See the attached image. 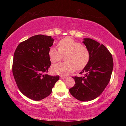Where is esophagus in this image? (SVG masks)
<instances>
[{"mask_svg":"<svg viewBox=\"0 0 126 126\" xmlns=\"http://www.w3.org/2000/svg\"><path fill=\"white\" fill-rule=\"evenodd\" d=\"M61 79H64L67 78V77H61Z\"/></svg>","mask_w":126,"mask_h":126,"instance_id":"obj_1","label":"esophagus"}]
</instances>
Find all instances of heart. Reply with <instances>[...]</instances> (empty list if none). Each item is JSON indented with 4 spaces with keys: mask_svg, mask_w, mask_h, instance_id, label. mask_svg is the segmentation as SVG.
I'll use <instances>...</instances> for the list:
<instances>
[{
    "mask_svg": "<svg viewBox=\"0 0 126 126\" xmlns=\"http://www.w3.org/2000/svg\"><path fill=\"white\" fill-rule=\"evenodd\" d=\"M58 49L51 48L49 50L50 61L55 63L60 61L64 56L65 62L53 65V73L60 75H68L75 69L79 71L86 67L89 60V52L86 47L82 46L71 37L62 39L58 44Z\"/></svg>",
    "mask_w": 126,
    "mask_h": 126,
    "instance_id": "1",
    "label": "heart"
}]
</instances>
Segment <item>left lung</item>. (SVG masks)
Instances as JSON below:
<instances>
[{
    "label": "left lung",
    "mask_w": 126,
    "mask_h": 126,
    "mask_svg": "<svg viewBox=\"0 0 126 126\" xmlns=\"http://www.w3.org/2000/svg\"><path fill=\"white\" fill-rule=\"evenodd\" d=\"M83 43L88 48L89 60L79 74L83 77H73L75 84L69 92L77 99L89 101L99 96L111 77L113 61L111 53L103 44L90 38H84Z\"/></svg>",
    "instance_id": "left-lung-1"
}]
</instances>
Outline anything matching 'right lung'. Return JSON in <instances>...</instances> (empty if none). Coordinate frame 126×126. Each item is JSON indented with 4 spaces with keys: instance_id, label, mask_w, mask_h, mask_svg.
<instances>
[{
    "instance_id": "obj_1",
    "label": "right lung",
    "mask_w": 126,
    "mask_h": 126,
    "mask_svg": "<svg viewBox=\"0 0 126 126\" xmlns=\"http://www.w3.org/2000/svg\"><path fill=\"white\" fill-rule=\"evenodd\" d=\"M54 39L51 36H33L17 47L14 54L12 72L19 89L29 98L40 101L52 93L59 76L47 74L51 62L49 50Z\"/></svg>"
}]
</instances>
